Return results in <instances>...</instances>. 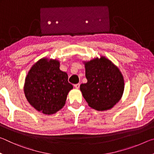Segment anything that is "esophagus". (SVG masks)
<instances>
[{"label":"esophagus","mask_w":154,"mask_h":154,"mask_svg":"<svg viewBox=\"0 0 154 154\" xmlns=\"http://www.w3.org/2000/svg\"><path fill=\"white\" fill-rule=\"evenodd\" d=\"M79 86H80L79 83H77V84H75V85H74V87H75V88H76V89H79Z\"/></svg>","instance_id":"1"}]
</instances>
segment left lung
Listing matches in <instances>:
<instances>
[{"mask_svg": "<svg viewBox=\"0 0 154 154\" xmlns=\"http://www.w3.org/2000/svg\"><path fill=\"white\" fill-rule=\"evenodd\" d=\"M86 83L80 90L91 107L98 111L107 110L120 100L124 89V78L119 70L104 57L85 63Z\"/></svg>", "mask_w": 154, "mask_h": 154, "instance_id": "obj_1", "label": "left lung"}]
</instances>
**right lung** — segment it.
Segmentation results:
<instances>
[{"mask_svg":"<svg viewBox=\"0 0 154 154\" xmlns=\"http://www.w3.org/2000/svg\"><path fill=\"white\" fill-rule=\"evenodd\" d=\"M66 72L60 70L58 60L41 59L26 77L24 93L34 108L44 114H53L64 106L67 94L72 89Z\"/></svg>","mask_w":154,"mask_h":154,"instance_id":"right-lung-1","label":"right lung"}]
</instances>
